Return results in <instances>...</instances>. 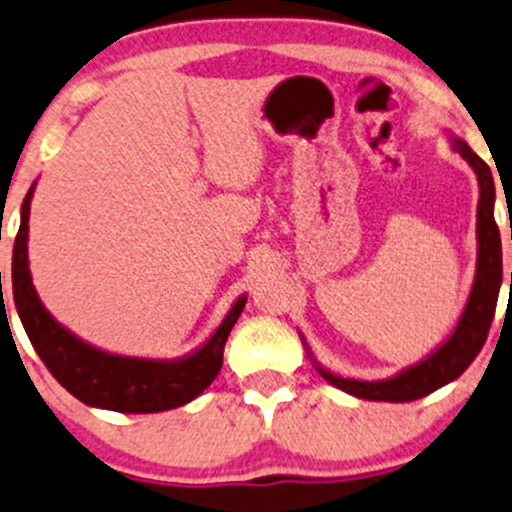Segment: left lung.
I'll return each instance as SVG.
<instances>
[{"label":"left lung","instance_id":"8db88e82","mask_svg":"<svg viewBox=\"0 0 512 512\" xmlns=\"http://www.w3.org/2000/svg\"><path fill=\"white\" fill-rule=\"evenodd\" d=\"M446 139H449L451 149L459 152L461 157L469 161L478 179V211H476V274H473V284L469 299H466L464 311H461L459 321H456L454 331L434 348L427 358L419 363L407 365L400 373L385 380H355L343 378V375L331 373L324 368L319 360L311 353L309 343L301 336L306 355L319 370L321 378L331 383L338 390L348 392V395L358 397V400H373V402H412L419 397L429 395V392L439 390V387L449 385L451 380L459 378L466 368L473 363L478 351L483 348L491 328L493 314H496L500 282H503V250H500V233L496 225V186H493V174L488 164L478 157L476 152L459 137V134L446 129ZM512 284V274H510Z\"/></svg>","mask_w":512,"mask_h":512}]
</instances>
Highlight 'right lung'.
I'll return each mask as SVG.
<instances>
[{
    "label": "right lung",
    "mask_w": 512,
    "mask_h": 512,
    "mask_svg": "<svg viewBox=\"0 0 512 512\" xmlns=\"http://www.w3.org/2000/svg\"><path fill=\"white\" fill-rule=\"evenodd\" d=\"M36 181L21 203V223L12 255V292L16 314L31 346L73 397L88 407L129 414L166 412L196 400L223 368V351L247 297L235 299L213 336L181 358H137L102 351L58 324L43 306L29 270V213Z\"/></svg>",
    "instance_id": "1"
}]
</instances>
